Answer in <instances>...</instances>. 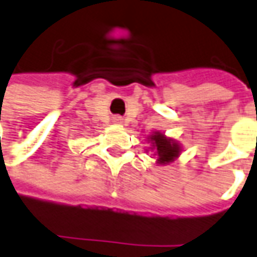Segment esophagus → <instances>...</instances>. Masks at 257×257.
Segmentation results:
<instances>
[{
	"instance_id": "1",
	"label": "esophagus",
	"mask_w": 257,
	"mask_h": 257,
	"mask_svg": "<svg viewBox=\"0 0 257 257\" xmlns=\"http://www.w3.org/2000/svg\"><path fill=\"white\" fill-rule=\"evenodd\" d=\"M114 122H116V123H121L122 118L121 116H114Z\"/></svg>"
}]
</instances>
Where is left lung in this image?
Instances as JSON below:
<instances>
[{
    "mask_svg": "<svg viewBox=\"0 0 257 257\" xmlns=\"http://www.w3.org/2000/svg\"><path fill=\"white\" fill-rule=\"evenodd\" d=\"M151 142L153 145V149L156 151L158 163L167 165L173 162L180 155V145L173 139L166 138L163 134L156 132L155 135H151Z\"/></svg>",
    "mask_w": 257,
    "mask_h": 257,
    "instance_id": "1",
    "label": "left lung"
}]
</instances>
